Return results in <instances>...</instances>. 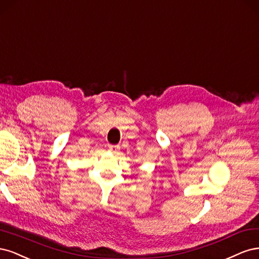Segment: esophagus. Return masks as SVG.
Wrapping results in <instances>:
<instances>
[{
  "mask_svg": "<svg viewBox=\"0 0 259 259\" xmlns=\"http://www.w3.org/2000/svg\"><path fill=\"white\" fill-rule=\"evenodd\" d=\"M108 151L113 154H117V152L119 151V146L118 145H110L108 146Z\"/></svg>",
  "mask_w": 259,
  "mask_h": 259,
  "instance_id": "esophagus-1",
  "label": "esophagus"
}]
</instances>
